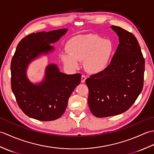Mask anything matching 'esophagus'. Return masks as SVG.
<instances>
[{"instance_id":"1","label":"esophagus","mask_w":154,"mask_h":154,"mask_svg":"<svg viewBox=\"0 0 154 154\" xmlns=\"http://www.w3.org/2000/svg\"><path fill=\"white\" fill-rule=\"evenodd\" d=\"M85 80H86V77L84 75H82V76H81V83H85Z\"/></svg>"}]
</instances>
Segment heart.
Listing matches in <instances>:
<instances>
[{
  "label": "heart",
  "instance_id": "obj_1",
  "mask_svg": "<svg viewBox=\"0 0 154 154\" xmlns=\"http://www.w3.org/2000/svg\"><path fill=\"white\" fill-rule=\"evenodd\" d=\"M68 52L61 54L64 63L72 69L79 67L84 60V67L90 73H98L107 67L114 52V45L110 40L97 35L73 38L67 44Z\"/></svg>",
  "mask_w": 154,
  "mask_h": 154
}]
</instances>
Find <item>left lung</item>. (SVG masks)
Masks as SVG:
<instances>
[{"mask_svg":"<svg viewBox=\"0 0 154 154\" xmlns=\"http://www.w3.org/2000/svg\"><path fill=\"white\" fill-rule=\"evenodd\" d=\"M120 43L110 63L103 71L85 80L91 112L99 118L126 112L134 103L143 86L145 60L131 32L112 26Z\"/></svg>","mask_w":154,"mask_h":154,"instance_id":"left-lung-1","label":"left lung"}]
</instances>
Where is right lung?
Listing matches in <instances>:
<instances>
[{"instance_id": "1", "label": "right lung", "mask_w": 154, "mask_h": 154, "mask_svg": "<svg viewBox=\"0 0 154 154\" xmlns=\"http://www.w3.org/2000/svg\"><path fill=\"white\" fill-rule=\"evenodd\" d=\"M67 31L64 28L28 35L19 42L12 58V91L20 109L32 119L51 121L61 117L69 98L81 82L80 73H63L55 64L46 67L44 79L39 85L32 83L26 76L28 64L40 54L53 51L51 44L58 41Z\"/></svg>"}]
</instances>
